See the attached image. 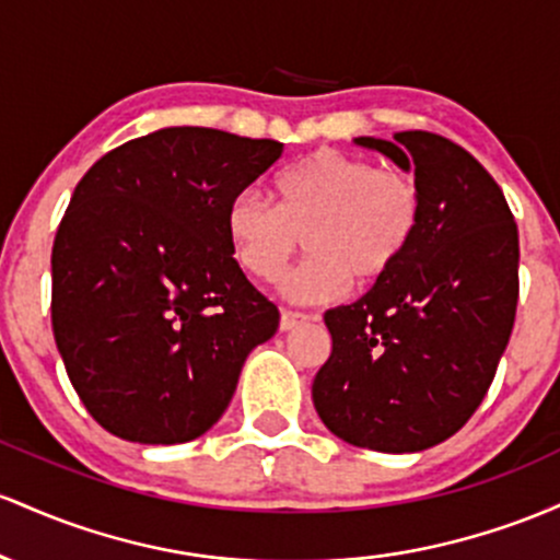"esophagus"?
<instances>
[{"label": "esophagus", "instance_id": "obj_1", "mask_svg": "<svg viewBox=\"0 0 560 560\" xmlns=\"http://www.w3.org/2000/svg\"><path fill=\"white\" fill-rule=\"evenodd\" d=\"M310 314H301V312H282L280 314V330L282 332H288V330H293V328H299V325H304V323H310Z\"/></svg>", "mask_w": 560, "mask_h": 560}]
</instances>
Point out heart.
<instances>
[{
    "mask_svg": "<svg viewBox=\"0 0 560 560\" xmlns=\"http://www.w3.org/2000/svg\"><path fill=\"white\" fill-rule=\"evenodd\" d=\"M275 198L243 190L228 209V241L243 272L272 282L310 248L296 272L282 280V296L296 304H328L362 282L386 278L416 241L423 219L418 182L399 168L338 150H317L275 177Z\"/></svg>",
    "mask_w": 560,
    "mask_h": 560,
    "instance_id": "heart-1",
    "label": "heart"
}]
</instances>
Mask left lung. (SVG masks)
<instances>
[{
    "instance_id": "8db88e82",
    "label": "left lung",
    "mask_w": 560,
    "mask_h": 560,
    "mask_svg": "<svg viewBox=\"0 0 560 560\" xmlns=\"http://www.w3.org/2000/svg\"><path fill=\"white\" fill-rule=\"evenodd\" d=\"M354 142L416 172L423 219L386 278L325 312L332 351L314 410L354 447L420 452L460 431L492 386L516 319L518 228L498 182L447 137Z\"/></svg>"
}]
</instances>
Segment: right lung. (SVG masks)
Wrapping results in <instances>:
<instances>
[{
	"mask_svg": "<svg viewBox=\"0 0 560 560\" xmlns=\"http://www.w3.org/2000/svg\"><path fill=\"white\" fill-rule=\"evenodd\" d=\"M282 142L168 127L110 150L73 190L52 246V330L90 416L140 444L198 439L280 312L228 241L232 198Z\"/></svg>",
	"mask_w": 560,
	"mask_h": 560,
	"instance_id": "1",
	"label": "right lung"
}]
</instances>
